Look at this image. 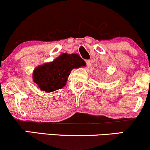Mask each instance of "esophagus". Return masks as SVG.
<instances>
[{
	"instance_id": "obj_1",
	"label": "esophagus",
	"mask_w": 150,
	"mask_h": 150,
	"mask_svg": "<svg viewBox=\"0 0 150 150\" xmlns=\"http://www.w3.org/2000/svg\"><path fill=\"white\" fill-rule=\"evenodd\" d=\"M92 61H89V60H87L86 61V65H87V68H91L92 67Z\"/></svg>"
}]
</instances>
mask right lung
Listing matches in <instances>:
<instances>
[{"label":"right lung","mask_w":150,"mask_h":150,"mask_svg":"<svg viewBox=\"0 0 150 150\" xmlns=\"http://www.w3.org/2000/svg\"><path fill=\"white\" fill-rule=\"evenodd\" d=\"M85 65V62L79 55L63 53L53 62L35 68L33 80L42 91L53 92L64 87L73 68Z\"/></svg>","instance_id":"right-lung-1"}]
</instances>
